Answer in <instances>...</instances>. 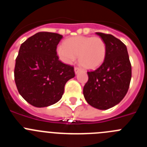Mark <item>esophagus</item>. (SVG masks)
Listing matches in <instances>:
<instances>
[{
	"mask_svg": "<svg viewBox=\"0 0 147 147\" xmlns=\"http://www.w3.org/2000/svg\"><path fill=\"white\" fill-rule=\"evenodd\" d=\"M74 71H75V74H78V73L80 72V71H81V69H80V67H74Z\"/></svg>",
	"mask_w": 147,
	"mask_h": 147,
	"instance_id": "esophagus-1",
	"label": "esophagus"
}]
</instances>
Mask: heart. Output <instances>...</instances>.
I'll return each mask as SVG.
<instances>
[{
	"mask_svg": "<svg viewBox=\"0 0 147 147\" xmlns=\"http://www.w3.org/2000/svg\"><path fill=\"white\" fill-rule=\"evenodd\" d=\"M59 59L66 64H71L79 56V62L86 69H96L105 61L107 47L99 37L76 36L68 38L64 45L57 49Z\"/></svg>",
	"mask_w": 147,
	"mask_h": 147,
	"instance_id": "1",
	"label": "heart"
}]
</instances>
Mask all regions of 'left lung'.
Wrapping results in <instances>:
<instances>
[{"mask_svg": "<svg viewBox=\"0 0 147 147\" xmlns=\"http://www.w3.org/2000/svg\"><path fill=\"white\" fill-rule=\"evenodd\" d=\"M105 41L107 54L96 70L88 71L83 94L90 105L99 110L114 107L127 94L132 76V67L126 45L109 34L96 32Z\"/></svg>", "mask_w": 147, "mask_h": 147, "instance_id": "left-lung-1", "label": "left lung"}]
</instances>
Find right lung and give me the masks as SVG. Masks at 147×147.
Masks as SVG:
<instances>
[{
	"mask_svg": "<svg viewBox=\"0 0 147 147\" xmlns=\"http://www.w3.org/2000/svg\"><path fill=\"white\" fill-rule=\"evenodd\" d=\"M61 34L41 32L27 39L19 49L14 71L21 96L37 107L57 103L65 83L75 76L74 66L62 63L57 54Z\"/></svg>",
	"mask_w": 147,
	"mask_h": 147,
	"instance_id": "right-lung-1",
	"label": "right lung"
}]
</instances>
